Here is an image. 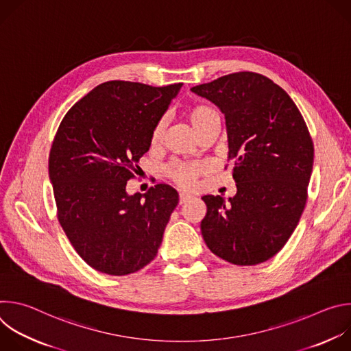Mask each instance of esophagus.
Instances as JSON below:
<instances>
[{
  "label": "esophagus",
  "mask_w": 351,
  "mask_h": 351,
  "mask_svg": "<svg viewBox=\"0 0 351 351\" xmlns=\"http://www.w3.org/2000/svg\"><path fill=\"white\" fill-rule=\"evenodd\" d=\"M191 197L190 195H187V194H179V204H184V203H187L189 199H190Z\"/></svg>",
  "instance_id": "obj_1"
}]
</instances>
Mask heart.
<instances>
[{"mask_svg":"<svg viewBox=\"0 0 351 351\" xmlns=\"http://www.w3.org/2000/svg\"><path fill=\"white\" fill-rule=\"evenodd\" d=\"M219 117L218 112L208 107V106H195L190 110V121L194 125L195 129H198L202 125H204L207 121ZM167 125V117H162L160 122L156 125L153 136H152V144L156 145L161 141L164 130ZM204 171V167L199 164H191V162H180V161H173L169 165L165 167L164 172L165 176L169 178L173 183H176L182 189H193L197 183V178L202 175Z\"/></svg>","mask_w":351,"mask_h":351,"instance_id":"1","label":"heart"}]
</instances>
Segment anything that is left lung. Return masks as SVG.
<instances>
[{"mask_svg": "<svg viewBox=\"0 0 351 351\" xmlns=\"http://www.w3.org/2000/svg\"><path fill=\"white\" fill-rule=\"evenodd\" d=\"M191 91L225 114L237 187L229 203L203 197L204 241L230 264H261L280 252L307 203L314 143L306 121L280 86L256 72L225 75Z\"/></svg>", "mask_w": 351, "mask_h": 351, "instance_id": "left-lung-1", "label": "left lung"}]
</instances>
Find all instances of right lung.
<instances>
[{
	"label": "right lung",
	"instance_id": "1",
	"mask_svg": "<svg viewBox=\"0 0 351 351\" xmlns=\"http://www.w3.org/2000/svg\"><path fill=\"white\" fill-rule=\"evenodd\" d=\"M180 87L101 83L57 130L48 158L57 217L76 253L95 271L129 275L158 253L178 193L160 183L129 195L126 183Z\"/></svg>",
	"mask_w": 351,
	"mask_h": 351
}]
</instances>
